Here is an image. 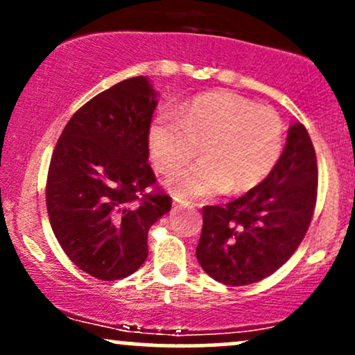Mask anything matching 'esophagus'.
<instances>
[{"label":"esophagus","instance_id":"34e87169","mask_svg":"<svg viewBox=\"0 0 355 355\" xmlns=\"http://www.w3.org/2000/svg\"><path fill=\"white\" fill-rule=\"evenodd\" d=\"M173 207L175 209H193V203L191 202H187V200H182V198L175 197L173 198Z\"/></svg>","mask_w":355,"mask_h":355}]
</instances>
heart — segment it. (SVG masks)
I'll list each match as a JSON object with an SVG mask.
<instances>
[{
  "label": "heart",
  "mask_w": 355,
  "mask_h": 355,
  "mask_svg": "<svg viewBox=\"0 0 355 355\" xmlns=\"http://www.w3.org/2000/svg\"><path fill=\"white\" fill-rule=\"evenodd\" d=\"M198 164L173 173L166 187L180 198L234 193L259 185L274 170L284 148V125L274 110L227 92L195 96L182 112L162 108L148 126L155 166L170 173L197 155Z\"/></svg>",
  "instance_id": "heart-1"
}]
</instances>
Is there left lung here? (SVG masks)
<instances>
[{
	"mask_svg": "<svg viewBox=\"0 0 355 355\" xmlns=\"http://www.w3.org/2000/svg\"><path fill=\"white\" fill-rule=\"evenodd\" d=\"M315 198V150L305 126L294 123L266 180L237 200L203 209L198 263L225 285L266 279L300 245Z\"/></svg>",
	"mask_w": 355,
	"mask_h": 355,
	"instance_id": "8db88e82",
	"label": "left lung"
}]
</instances>
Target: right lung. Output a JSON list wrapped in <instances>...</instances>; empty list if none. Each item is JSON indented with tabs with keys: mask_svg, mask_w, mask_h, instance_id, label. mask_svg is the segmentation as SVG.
<instances>
[{
	"mask_svg": "<svg viewBox=\"0 0 355 355\" xmlns=\"http://www.w3.org/2000/svg\"><path fill=\"white\" fill-rule=\"evenodd\" d=\"M158 93L146 76L105 89L70 118L46 182L51 229L76 267L100 280L138 270L148 230L172 198L155 189L148 126Z\"/></svg>",
	"mask_w": 355,
	"mask_h": 355,
	"instance_id": "right-lung-1",
	"label": "right lung"
}]
</instances>
